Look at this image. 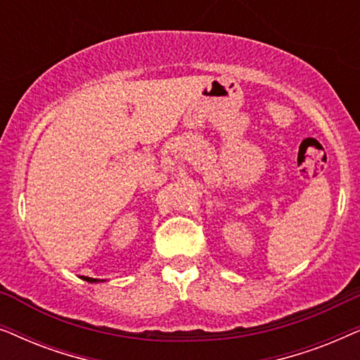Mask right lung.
<instances>
[{
  "mask_svg": "<svg viewBox=\"0 0 360 360\" xmlns=\"http://www.w3.org/2000/svg\"><path fill=\"white\" fill-rule=\"evenodd\" d=\"M83 280H86V282L90 283H98V282H105V280H100V278H91V277H82Z\"/></svg>",
  "mask_w": 360,
  "mask_h": 360,
  "instance_id": "1",
  "label": "right lung"
}]
</instances>
